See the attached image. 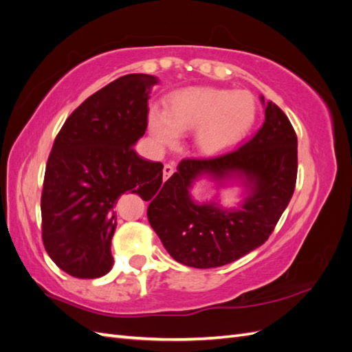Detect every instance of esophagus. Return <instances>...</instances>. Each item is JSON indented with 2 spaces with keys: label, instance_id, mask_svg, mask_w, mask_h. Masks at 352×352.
<instances>
[{
  "label": "esophagus",
  "instance_id": "1",
  "mask_svg": "<svg viewBox=\"0 0 352 352\" xmlns=\"http://www.w3.org/2000/svg\"><path fill=\"white\" fill-rule=\"evenodd\" d=\"M173 172H175L173 166H172V164H166V166H164V168H163V177H164V180H166V179H168L170 176H172V175H173Z\"/></svg>",
  "mask_w": 352,
  "mask_h": 352
}]
</instances>
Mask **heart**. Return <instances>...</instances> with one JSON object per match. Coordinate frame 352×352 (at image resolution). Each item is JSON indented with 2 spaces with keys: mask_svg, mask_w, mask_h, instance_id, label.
Instances as JSON below:
<instances>
[{
  "mask_svg": "<svg viewBox=\"0 0 352 352\" xmlns=\"http://www.w3.org/2000/svg\"><path fill=\"white\" fill-rule=\"evenodd\" d=\"M257 105L247 91L190 88L170 95L166 110L151 107L146 124L160 145H173L179 133L194 131L202 155H217L239 144L254 126Z\"/></svg>",
  "mask_w": 352,
  "mask_h": 352,
  "instance_id": "1",
  "label": "heart"
}]
</instances>
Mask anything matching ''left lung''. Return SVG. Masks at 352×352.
Returning a JSON list of instances; mask_svg holds the SVG:
<instances>
[{
  "mask_svg": "<svg viewBox=\"0 0 352 352\" xmlns=\"http://www.w3.org/2000/svg\"><path fill=\"white\" fill-rule=\"evenodd\" d=\"M251 140L226 154L185 158L148 206V221L164 248L180 263L211 269L235 261L269 239L292 198L298 172V141L286 114L272 101ZM221 182L239 178L248 197L239 209L217 203L197 205L188 188L199 175Z\"/></svg>",
  "mask_w": 352,
  "mask_h": 352,
  "instance_id": "8db88e82",
  "label": "left lung"
}]
</instances>
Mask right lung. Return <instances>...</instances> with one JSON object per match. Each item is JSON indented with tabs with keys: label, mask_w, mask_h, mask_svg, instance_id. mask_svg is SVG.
<instances>
[{
	"label": "right lung",
	"mask_w": 352,
	"mask_h": 352,
	"mask_svg": "<svg viewBox=\"0 0 352 352\" xmlns=\"http://www.w3.org/2000/svg\"><path fill=\"white\" fill-rule=\"evenodd\" d=\"M155 83L144 73L113 80L67 117L52 145L41 197L42 241L73 278L111 270L119 197L127 190L153 197L163 184V164L133 150L146 131Z\"/></svg>",
	"instance_id": "1"
}]
</instances>
